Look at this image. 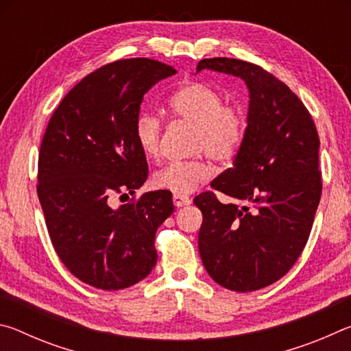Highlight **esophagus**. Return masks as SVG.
Wrapping results in <instances>:
<instances>
[{
	"label": "esophagus",
	"instance_id": "1",
	"mask_svg": "<svg viewBox=\"0 0 351 351\" xmlns=\"http://www.w3.org/2000/svg\"><path fill=\"white\" fill-rule=\"evenodd\" d=\"M190 203H192V199H190L189 197H186V195H178V193L173 195V204H175L176 207L189 206Z\"/></svg>",
	"mask_w": 351,
	"mask_h": 351
}]
</instances>
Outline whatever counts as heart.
Segmentation results:
<instances>
[{
  "label": "heart",
  "instance_id": "1",
  "mask_svg": "<svg viewBox=\"0 0 351 351\" xmlns=\"http://www.w3.org/2000/svg\"><path fill=\"white\" fill-rule=\"evenodd\" d=\"M167 108L175 121L193 125L192 150L206 152L187 161L170 162L153 175V186L184 195L199 184L210 180L212 165L207 156L217 162L234 161L246 139L247 119L240 106L224 104L223 94L199 80L184 82L170 94ZM134 139L148 159L161 153L162 122L152 112H141L134 121Z\"/></svg>",
  "mask_w": 351,
  "mask_h": 351
}]
</instances>
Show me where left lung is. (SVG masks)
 Returning <instances> with one entry per match:
<instances>
[{"label":"left lung","mask_w":351,"mask_h":351,"mask_svg":"<svg viewBox=\"0 0 351 351\" xmlns=\"http://www.w3.org/2000/svg\"><path fill=\"white\" fill-rule=\"evenodd\" d=\"M241 77L251 93L246 139L234 167L193 203L203 212L198 247L218 285L249 293L293 268L310 237L322 195L319 134L302 100L258 64L215 57L197 66Z\"/></svg>","instance_id":"1"}]
</instances>
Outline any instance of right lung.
I'll list each match as a JSON object with an SVG mask.
<instances>
[{
  "mask_svg": "<svg viewBox=\"0 0 351 351\" xmlns=\"http://www.w3.org/2000/svg\"><path fill=\"white\" fill-rule=\"evenodd\" d=\"M176 71L125 58L77 83L49 119L38 152L37 193L52 246L71 274L105 291L132 287L158 261L154 235L173 212L169 190L136 198L148 164L134 139L145 93ZM134 195L114 208L112 198Z\"/></svg>",
  "mask_w": 351,
  "mask_h": 351,
  "instance_id": "right-lung-1",
  "label": "right lung"
}]
</instances>
